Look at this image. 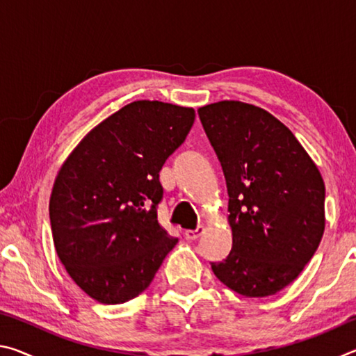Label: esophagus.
Segmentation results:
<instances>
[{
	"label": "esophagus",
	"mask_w": 356,
	"mask_h": 356,
	"mask_svg": "<svg viewBox=\"0 0 356 356\" xmlns=\"http://www.w3.org/2000/svg\"><path fill=\"white\" fill-rule=\"evenodd\" d=\"M202 232H204V227L202 226H197L195 231H190V229H188V231H185L184 236H185L186 240H196V238L201 237Z\"/></svg>",
	"instance_id": "obj_1"
}]
</instances>
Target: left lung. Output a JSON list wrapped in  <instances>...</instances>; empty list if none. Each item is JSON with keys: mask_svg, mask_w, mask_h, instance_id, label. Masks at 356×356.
<instances>
[{"mask_svg": "<svg viewBox=\"0 0 356 356\" xmlns=\"http://www.w3.org/2000/svg\"><path fill=\"white\" fill-rule=\"evenodd\" d=\"M225 172L232 250L212 270L245 297H268L303 272L325 231L321 171L281 120L222 100L197 110Z\"/></svg>", "mask_w": 356, "mask_h": 356, "instance_id": "obj_1", "label": "left lung"}]
</instances>
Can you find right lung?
Masks as SVG:
<instances>
[{"mask_svg": "<svg viewBox=\"0 0 356 356\" xmlns=\"http://www.w3.org/2000/svg\"><path fill=\"white\" fill-rule=\"evenodd\" d=\"M193 122V108L131 102L89 131L59 170L53 242L70 278L99 303L138 297L176 246L156 220L159 177Z\"/></svg>", "mask_w": 356, "mask_h": 356, "instance_id": "add662e5", "label": "right lung"}]
</instances>
